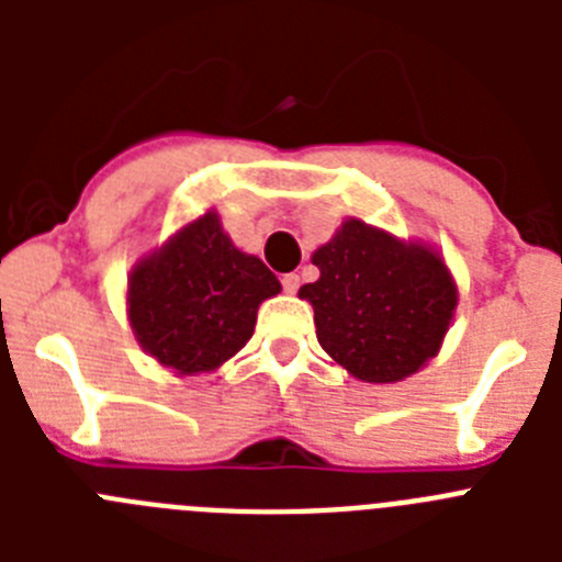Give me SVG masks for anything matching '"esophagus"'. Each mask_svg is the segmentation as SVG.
<instances>
[{
	"instance_id": "esophagus-1",
	"label": "esophagus",
	"mask_w": 562,
	"mask_h": 562,
	"mask_svg": "<svg viewBox=\"0 0 562 562\" xmlns=\"http://www.w3.org/2000/svg\"><path fill=\"white\" fill-rule=\"evenodd\" d=\"M281 286H284V292H297V286H301V276H295V272H290V276L281 278Z\"/></svg>"
}]
</instances>
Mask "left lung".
<instances>
[{
  "label": "left lung",
  "mask_w": 562,
  "mask_h": 562,
  "mask_svg": "<svg viewBox=\"0 0 562 562\" xmlns=\"http://www.w3.org/2000/svg\"><path fill=\"white\" fill-rule=\"evenodd\" d=\"M312 265L321 278L297 295L315 306L317 342L357 380H405L439 351L456 284L428 247L351 220Z\"/></svg>",
  "instance_id": "left-lung-1"
}]
</instances>
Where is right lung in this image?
<instances>
[{"mask_svg":"<svg viewBox=\"0 0 562 562\" xmlns=\"http://www.w3.org/2000/svg\"><path fill=\"white\" fill-rule=\"evenodd\" d=\"M281 292L278 278L233 247L220 220H202L137 265L128 281V321L151 357L180 371H213L252 337L265 297Z\"/></svg>","mask_w":562,"mask_h":562,"instance_id":"right-lung-1","label":"right lung"}]
</instances>
